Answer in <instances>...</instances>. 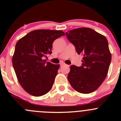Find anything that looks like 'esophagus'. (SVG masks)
<instances>
[{
    "instance_id": "obj_1",
    "label": "esophagus",
    "mask_w": 121,
    "mask_h": 121,
    "mask_svg": "<svg viewBox=\"0 0 121 121\" xmlns=\"http://www.w3.org/2000/svg\"><path fill=\"white\" fill-rule=\"evenodd\" d=\"M65 65V64L64 63H63V62H61L60 63V65L61 66H62V65Z\"/></svg>"
}]
</instances>
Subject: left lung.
<instances>
[{
    "instance_id": "8db88e82",
    "label": "left lung",
    "mask_w": 121,
    "mask_h": 121,
    "mask_svg": "<svg viewBox=\"0 0 121 121\" xmlns=\"http://www.w3.org/2000/svg\"><path fill=\"white\" fill-rule=\"evenodd\" d=\"M68 40L83 56L82 65H71L68 80L77 92L89 94L98 88L107 77L111 61L108 40L90 28H78L65 33Z\"/></svg>"
}]
</instances>
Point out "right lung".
Returning <instances> with one entry per match:
<instances>
[{
    "mask_svg": "<svg viewBox=\"0 0 121 121\" xmlns=\"http://www.w3.org/2000/svg\"><path fill=\"white\" fill-rule=\"evenodd\" d=\"M61 30H36L17 42L12 63L21 86L29 94L40 97L52 89L59 64L46 62L56 39L64 36Z\"/></svg>",
    "mask_w": 121,
    "mask_h": 121,
    "instance_id": "add662e5",
    "label": "right lung"
}]
</instances>
